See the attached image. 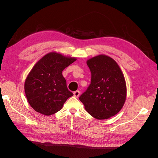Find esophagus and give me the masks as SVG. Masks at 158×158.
Segmentation results:
<instances>
[{
  "label": "esophagus",
  "mask_w": 158,
  "mask_h": 158,
  "mask_svg": "<svg viewBox=\"0 0 158 158\" xmlns=\"http://www.w3.org/2000/svg\"><path fill=\"white\" fill-rule=\"evenodd\" d=\"M74 94V96L76 97V98H78L79 95H80V92L78 90L77 91H75V92L73 93Z\"/></svg>",
  "instance_id": "obj_1"
}]
</instances>
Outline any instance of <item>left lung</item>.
<instances>
[{
	"mask_svg": "<svg viewBox=\"0 0 158 158\" xmlns=\"http://www.w3.org/2000/svg\"><path fill=\"white\" fill-rule=\"evenodd\" d=\"M92 74L91 83L79 99L86 111L102 120L115 115L123 107L127 96L125 77L118 64L107 55L87 60Z\"/></svg>",
	"mask_w": 158,
	"mask_h": 158,
	"instance_id": "8db88e82",
	"label": "left lung"
}]
</instances>
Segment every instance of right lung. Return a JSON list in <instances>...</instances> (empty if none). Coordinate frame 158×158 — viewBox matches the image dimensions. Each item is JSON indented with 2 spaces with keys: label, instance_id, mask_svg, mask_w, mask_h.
Listing matches in <instances>:
<instances>
[{
  "label": "right lung",
  "instance_id": "obj_1",
  "mask_svg": "<svg viewBox=\"0 0 158 158\" xmlns=\"http://www.w3.org/2000/svg\"><path fill=\"white\" fill-rule=\"evenodd\" d=\"M76 60L51 52L33 66L26 79L24 89L28 102L35 111L51 115L60 111L73 96L62 72Z\"/></svg>",
  "mask_w": 158,
  "mask_h": 158
}]
</instances>
